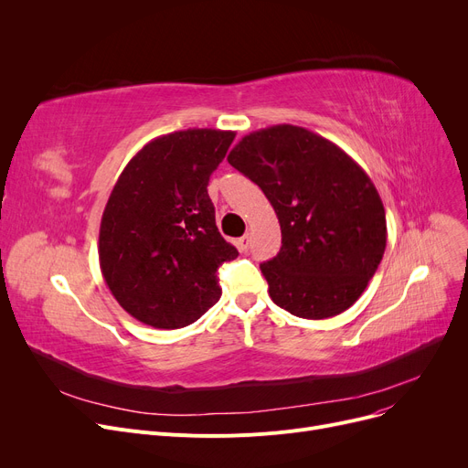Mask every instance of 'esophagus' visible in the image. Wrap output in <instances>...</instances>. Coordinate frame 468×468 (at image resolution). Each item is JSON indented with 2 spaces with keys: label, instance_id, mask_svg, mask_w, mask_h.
Wrapping results in <instances>:
<instances>
[{
  "label": "esophagus",
  "instance_id": "esophagus-1",
  "mask_svg": "<svg viewBox=\"0 0 468 468\" xmlns=\"http://www.w3.org/2000/svg\"><path fill=\"white\" fill-rule=\"evenodd\" d=\"M249 244H250V239H249V235H244V237H240V239L237 240V249H239L240 252H247V250H249Z\"/></svg>",
  "mask_w": 468,
  "mask_h": 468
}]
</instances>
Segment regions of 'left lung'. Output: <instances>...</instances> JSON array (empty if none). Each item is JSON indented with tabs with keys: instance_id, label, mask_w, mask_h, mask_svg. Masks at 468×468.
<instances>
[{
	"instance_id": "left-lung-1",
	"label": "left lung",
	"mask_w": 468,
	"mask_h": 468,
	"mask_svg": "<svg viewBox=\"0 0 468 468\" xmlns=\"http://www.w3.org/2000/svg\"><path fill=\"white\" fill-rule=\"evenodd\" d=\"M228 161L261 187L279 218L281 252L260 265L271 300L311 321L347 311L387 244L385 208L364 168L296 125L247 134Z\"/></svg>"
}]
</instances>
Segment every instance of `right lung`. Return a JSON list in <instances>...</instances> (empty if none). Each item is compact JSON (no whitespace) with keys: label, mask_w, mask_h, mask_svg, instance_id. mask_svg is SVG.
I'll return each instance as SVG.
<instances>
[{"label":"right lung","mask_w":468,"mask_h":468,"mask_svg":"<svg viewBox=\"0 0 468 468\" xmlns=\"http://www.w3.org/2000/svg\"><path fill=\"white\" fill-rule=\"evenodd\" d=\"M233 131L187 129L147 142L106 203L98 260L117 303L136 321L184 328L221 296L218 267L239 256L219 235L207 186Z\"/></svg>","instance_id":"right-lung-1"}]
</instances>
